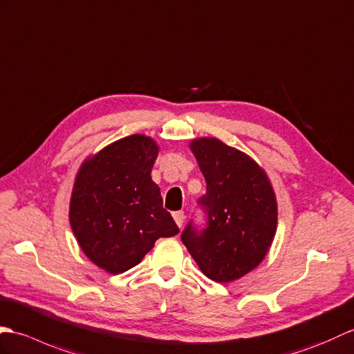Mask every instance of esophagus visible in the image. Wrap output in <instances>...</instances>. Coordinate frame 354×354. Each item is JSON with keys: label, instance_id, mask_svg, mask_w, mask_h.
Returning a JSON list of instances; mask_svg holds the SVG:
<instances>
[{"label": "esophagus", "instance_id": "obj_1", "mask_svg": "<svg viewBox=\"0 0 354 354\" xmlns=\"http://www.w3.org/2000/svg\"><path fill=\"white\" fill-rule=\"evenodd\" d=\"M172 218H174V221L178 227L183 225V221H185V212L183 210H178V212H174L172 214Z\"/></svg>", "mask_w": 354, "mask_h": 354}]
</instances>
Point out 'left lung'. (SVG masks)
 Instances as JSON below:
<instances>
[{
  "mask_svg": "<svg viewBox=\"0 0 354 354\" xmlns=\"http://www.w3.org/2000/svg\"><path fill=\"white\" fill-rule=\"evenodd\" d=\"M206 178L200 204L206 229L189 224L182 241L204 276L229 283L261 263L277 230V200L265 169L245 153L216 138L191 140Z\"/></svg>",
  "mask_w": 354,
  "mask_h": 354,
  "instance_id": "1",
  "label": "left lung"
}]
</instances>
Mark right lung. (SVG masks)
<instances>
[{
	"mask_svg": "<svg viewBox=\"0 0 354 354\" xmlns=\"http://www.w3.org/2000/svg\"><path fill=\"white\" fill-rule=\"evenodd\" d=\"M159 145L150 136L115 140L86 159L75 176L69 223L91 262L111 274L136 266L159 238L178 227L151 180Z\"/></svg>",
	"mask_w": 354,
	"mask_h": 354,
	"instance_id": "add662e5",
	"label": "right lung"
}]
</instances>
